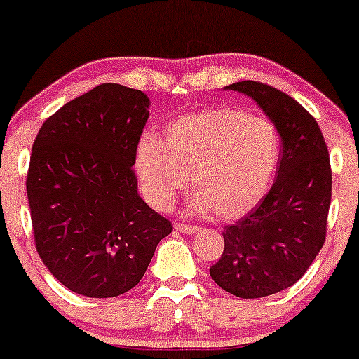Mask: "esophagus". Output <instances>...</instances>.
Listing matches in <instances>:
<instances>
[{"label": "esophagus", "mask_w": 359, "mask_h": 359, "mask_svg": "<svg viewBox=\"0 0 359 359\" xmlns=\"http://www.w3.org/2000/svg\"><path fill=\"white\" fill-rule=\"evenodd\" d=\"M175 229L184 235H194L199 232V227H194V225H188V224H176Z\"/></svg>", "instance_id": "1"}]
</instances>
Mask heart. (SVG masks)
I'll return each instance as SVG.
<instances>
[{
    "label": "heart",
    "mask_w": 359,
    "mask_h": 359,
    "mask_svg": "<svg viewBox=\"0 0 359 359\" xmlns=\"http://www.w3.org/2000/svg\"><path fill=\"white\" fill-rule=\"evenodd\" d=\"M281 140L266 117H248L232 107H209L180 117L165 130V142L142 137L134 170L151 208H170L193 180L189 203L196 214L224 220L247 215L264 198L276 175Z\"/></svg>",
    "instance_id": "1"
}]
</instances>
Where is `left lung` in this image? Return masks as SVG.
Wrapping results in <instances>:
<instances>
[{"mask_svg":"<svg viewBox=\"0 0 359 359\" xmlns=\"http://www.w3.org/2000/svg\"><path fill=\"white\" fill-rule=\"evenodd\" d=\"M224 90L252 97L283 144L271 189L224 229V253L209 269L224 291L258 299L296 284L320 252L332 201L330 158L317 121L286 93L250 80Z\"/></svg>","mask_w":359,"mask_h":359,"instance_id":"1","label":"left lung"}]
</instances>
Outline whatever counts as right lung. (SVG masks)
Listing matches in <instances>:
<instances>
[{
  "label": "right lung",
  "instance_id": "add662e5",
  "mask_svg": "<svg viewBox=\"0 0 359 359\" xmlns=\"http://www.w3.org/2000/svg\"><path fill=\"white\" fill-rule=\"evenodd\" d=\"M149 107L140 90L104 83L62 106L34 140L26 188L37 253L81 296L135 287L173 229L132 171Z\"/></svg>",
  "mask_w": 359,
  "mask_h": 359
}]
</instances>
